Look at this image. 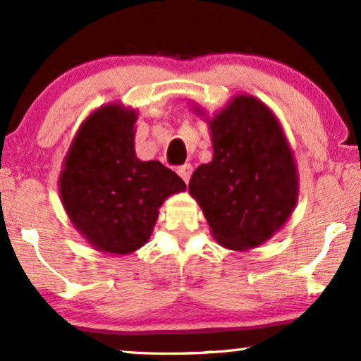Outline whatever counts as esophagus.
<instances>
[{"instance_id": "esophagus-1", "label": "esophagus", "mask_w": 361, "mask_h": 361, "mask_svg": "<svg viewBox=\"0 0 361 361\" xmlns=\"http://www.w3.org/2000/svg\"><path fill=\"white\" fill-rule=\"evenodd\" d=\"M192 173H193L192 164H185V166H181L180 169H178V175L181 176V180H183L185 183H188L190 176H192Z\"/></svg>"}]
</instances>
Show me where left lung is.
Returning <instances> with one entry per match:
<instances>
[{
    "instance_id": "obj_1",
    "label": "left lung",
    "mask_w": 361,
    "mask_h": 361,
    "mask_svg": "<svg viewBox=\"0 0 361 361\" xmlns=\"http://www.w3.org/2000/svg\"><path fill=\"white\" fill-rule=\"evenodd\" d=\"M195 114L205 111L195 105ZM214 157L193 171L188 192L221 246L250 251L276 234L299 200V171L275 114L235 94L207 118Z\"/></svg>"
}]
</instances>
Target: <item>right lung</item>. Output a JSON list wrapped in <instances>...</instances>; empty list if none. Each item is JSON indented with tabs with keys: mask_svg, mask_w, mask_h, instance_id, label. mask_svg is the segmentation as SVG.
I'll list each match as a JSON object with an SVG mask.
<instances>
[{
	"mask_svg": "<svg viewBox=\"0 0 361 361\" xmlns=\"http://www.w3.org/2000/svg\"><path fill=\"white\" fill-rule=\"evenodd\" d=\"M137 111L106 103L88 115L62 161L59 195L74 229L94 250L130 255L151 238L159 207L186 185L159 161L135 156Z\"/></svg>",
	"mask_w": 361,
	"mask_h": 361,
	"instance_id": "obj_1",
	"label": "right lung"
}]
</instances>
